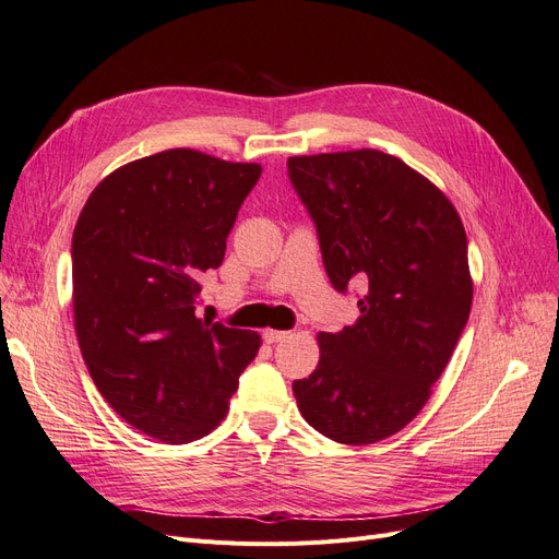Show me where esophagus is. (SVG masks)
Masks as SVG:
<instances>
[{
	"label": "esophagus",
	"mask_w": 559,
	"mask_h": 559,
	"mask_svg": "<svg viewBox=\"0 0 559 559\" xmlns=\"http://www.w3.org/2000/svg\"><path fill=\"white\" fill-rule=\"evenodd\" d=\"M292 333L289 331H275V329H267L265 333H263V341L265 343H282V341H286V337H289Z\"/></svg>",
	"instance_id": "1"
}]
</instances>
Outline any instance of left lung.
Here are the masks:
<instances>
[{"label":"left lung","mask_w":559,"mask_h":559,"mask_svg":"<svg viewBox=\"0 0 559 559\" xmlns=\"http://www.w3.org/2000/svg\"><path fill=\"white\" fill-rule=\"evenodd\" d=\"M331 284H364L359 319L319 333V364L294 382L300 415L335 443L394 436L431 396L473 302L466 230L448 195L376 148L289 158Z\"/></svg>","instance_id":"obj_1"}]
</instances>
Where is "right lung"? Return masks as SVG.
<instances>
[{"instance_id":"add662e5","label":"right lung","mask_w":559,"mask_h":559,"mask_svg":"<svg viewBox=\"0 0 559 559\" xmlns=\"http://www.w3.org/2000/svg\"><path fill=\"white\" fill-rule=\"evenodd\" d=\"M259 163L167 148L95 186L72 238L74 331L97 392L130 427L191 443L222 425L257 331L195 317Z\"/></svg>"}]
</instances>
